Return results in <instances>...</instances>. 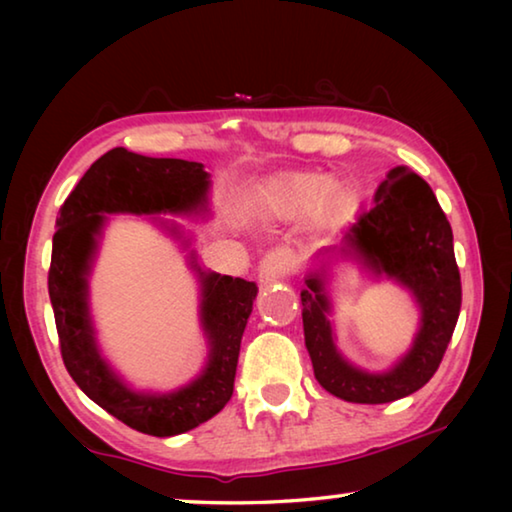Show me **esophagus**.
I'll return each mask as SVG.
<instances>
[{
  "instance_id": "obj_1",
  "label": "esophagus",
  "mask_w": 512,
  "mask_h": 512,
  "mask_svg": "<svg viewBox=\"0 0 512 512\" xmlns=\"http://www.w3.org/2000/svg\"><path fill=\"white\" fill-rule=\"evenodd\" d=\"M296 268V255L289 248H275L262 259V277L264 280H277Z\"/></svg>"
}]
</instances>
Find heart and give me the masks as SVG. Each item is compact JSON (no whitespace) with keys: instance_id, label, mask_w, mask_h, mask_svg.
Here are the masks:
<instances>
[{"instance_id":"1","label":"heart","mask_w":512,"mask_h":512,"mask_svg":"<svg viewBox=\"0 0 512 512\" xmlns=\"http://www.w3.org/2000/svg\"><path fill=\"white\" fill-rule=\"evenodd\" d=\"M327 194V180L320 176H289L275 183L268 196V205H271L273 214L282 216V219H296V216L309 214L316 210L322 198ZM324 205L320 206V214L329 216L339 210L341 194H329Z\"/></svg>"}]
</instances>
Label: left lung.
Here are the masks:
<instances>
[{
	"mask_svg": "<svg viewBox=\"0 0 512 512\" xmlns=\"http://www.w3.org/2000/svg\"><path fill=\"white\" fill-rule=\"evenodd\" d=\"M329 258H352L380 279L409 290L421 309V327L410 352L384 373L361 371L335 348L326 293ZM318 266L300 291L305 345L314 375L327 393L354 404L402 400L427 384L438 370L461 314V273L454 235L436 194L409 167L388 171L377 187L375 205L343 232L339 246L314 255Z\"/></svg>",
	"mask_w": 512,
	"mask_h": 512,
	"instance_id": "1",
	"label": "left lung"
}]
</instances>
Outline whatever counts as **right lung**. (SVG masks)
<instances>
[{"instance_id":"add662e5","label":"right lung","mask_w":512,"mask_h":512,"mask_svg":"<svg viewBox=\"0 0 512 512\" xmlns=\"http://www.w3.org/2000/svg\"><path fill=\"white\" fill-rule=\"evenodd\" d=\"M210 173L201 162L146 158L117 149L92 164L67 196L56 219L49 268L60 354L76 386L117 420L149 436H178L214 418L235 388L241 336L248 323L255 282L205 271L189 250V266L201 284V327L210 345L201 375L171 393H142L121 379L101 357L90 316V273L108 214L153 216L171 237L192 246L176 221L155 214H210Z\"/></svg>"}]
</instances>
